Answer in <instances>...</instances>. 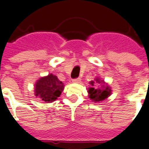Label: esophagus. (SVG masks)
Listing matches in <instances>:
<instances>
[{"mask_svg": "<svg viewBox=\"0 0 149 149\" xmlns=\"http://www.w3.org/2000/svg\"><path fill=\"white\" fill-rule=\"evenodd\" d=\"M80 81H81V78H80V77L74 78V79L72 80V82H74V83H79Z\"/></svg>", "mask_w": 149, "mask_h": 149, "instance_id": "1", "label": "esophagus"}]
</instances>
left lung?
<instances>
[{
    "mask_svg": "<svg viewBox=\"0 0 149 149\" xmlns=\"http://www.w3.org/2000/svg\"><path fill=\"white\" fill-rule=\"evenodd\" d=\"M97 81L98 83L101 82L102 81H100L99 79H97ZM110 89L109 88V87H104V88L102 89H94V88H89V91H88V93L90 94V98L93 100H94V102H99L104 100L105 98H107L108 96L110 94Z\"/></svg>",
    "mask_w": 149,
    "mask_h": 149,
    "instance_id": "left-lung-1",
    "label": "left lung"
}]
</instances>
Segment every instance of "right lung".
<instances>
[{"label":"right lung","instance_id":"add662e5","mask_svg":"<svg viewBox=\"0 0 149 149\" xmlns=\"http://www.w3.org/2000/svg\"><path fill=\"white\" fill-rule=\"evenodd\" d=\"M64 90L63 83L53 74L42 77L36 82L35 87L36 96H38L46 103L57 99Z\"/></svg>","mask_w":149,"mask_h":149}]
</instances>
